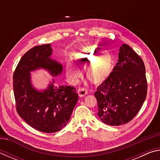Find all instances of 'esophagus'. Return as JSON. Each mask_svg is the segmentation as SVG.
<instances>
[{
  "mask_svg": "<svg viewBox=\"0 0 160 160\" xmlns=\"http://www.w3.org/2000/svg\"><path fill=\"white\" fill-rule=\"evenodd\" d=\"M78 93L80 97H82L88 94V90L85 88H80L78 90Z\"/></svg>",
  "mask_w": 160,
  "mask_h": 160,
  "instance_id": "obj_1",
  "label": "esophagus"
}]
</instances>
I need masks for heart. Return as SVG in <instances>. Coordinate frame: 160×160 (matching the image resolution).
<instances>
[{"instance_id":"heart-1","label":"heart","mask_w":160,"mask_h":160,"mask_svg":"<svg viewBox=\"0 0 160 160\" xmlns=\"http://www.w3.org/2000/svg\"><path fill=\"white\" fill-rule=\"evenodd\" d=\"M74 62L85 66V74L88 80L93 84H100L109 77L113 70V60L109 51H102L94 45L88 46L82 49L72 53ZM67 73L70 77L78 76L79 72L74 69H68Z\"/></svg>"}]
</instances>
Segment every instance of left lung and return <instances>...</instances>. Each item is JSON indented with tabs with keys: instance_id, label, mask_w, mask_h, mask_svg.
Returning a JSON list of instances; mask_svg holds the SVG:
<instances>
[{
	"instance_id": "left-lung-1",
	"label": "left lung",
	"mask_w": 160,
	"mask_h": 160,
	"mask_svg": "<svg viewBox=\"0 0 160 160\" xmlns=\"http://www.w3.org/2000/svg\"><path fill=\"white\" fill-rule=\"evenodd\" d=\"M147 90L144 62L128 44H123L112 73L94 93L99 118L110 126L128 123L141 109Z\"/></svg>"
}]
</instances>
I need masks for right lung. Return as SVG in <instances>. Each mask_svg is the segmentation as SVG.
I'll use <instances>...</instances> for the list:
<instances>
[{"mask_svg":"<svg viewBox=\"0 0 160 160\" xmlns=\"http://www.w3.org/2000/svg\"><path fill=\"white\" fill-rule=\"evenodd\" d=\"M51 54L50 44L32 48L24 54L13 74L18 113L32 128L50 133L66 126L78 99L76 89L54 85V79L43 91L32 87L30 72L34 70L42 68L53 77L61 74L62 65L51 59Z\"/></svg>","mask_w":160,"mask_h":160,"instance_id":"right-lung-1","label":"right lung"}]
</instances>
